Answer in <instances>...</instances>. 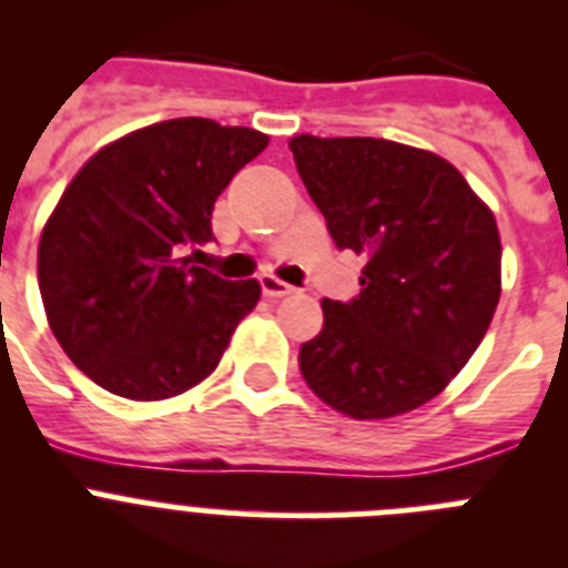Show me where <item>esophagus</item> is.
Here are the masks:
<instances>
[{"instance_id":"obj_1","label":"esophagus","mask_w":568,"mask_h":568,"mask_svg":"<svg viewBox=\"0 0 568 568\" xmlns=\"http://www.w3.org/2000/svg\"><path fill=\"white\" fill-rule=\"evenodd\" d=\"M261 290H264V295H267V298H287V295L295 293L290 284H284V281L275 278V275H270V273L261 275Z\"/></svg>"}]
</instances>
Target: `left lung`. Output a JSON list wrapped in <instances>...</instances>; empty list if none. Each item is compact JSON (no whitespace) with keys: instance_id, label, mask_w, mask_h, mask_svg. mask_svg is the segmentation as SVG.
<instances>
[{"instance_id":"left-lung-1","label":"left lung","mask_w":568,"mask_h":568,"mask_svg":"<svg viewBox=\"0 0 568 568\" xmlns=\"http://www.w3.org/2000/svg\"><path fill=\"white\" fill-rule=\"evenodd\" d=\"M290 150L335 244L366 258L358 298L321 301L324 329L301 346V375L346 418L413 413L489 329L500 298L495 213L429 150L310 133Z\"/></svg>"}]
</instances>
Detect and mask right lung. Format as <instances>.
Instances as JSON below:
<instances>
[{
	"label": "right lung",
	"mask_w": 568,
	"mask_h": 568,
	"mask_svg": "<svg viewBox=\"0 0 568 568\" xmlns=\"http://www.w3.org/2000/svg\"><path fill=\"white\" fill-rule=\"evenodd\" d=\"M270 144L213 119H168L104 144L44 222L39 293L68 358L130 400L187 393L261 298L255 278L195 267L215 199Z\"/></svg>",
	"instance_id": "add662e5"
}]
</instances>
